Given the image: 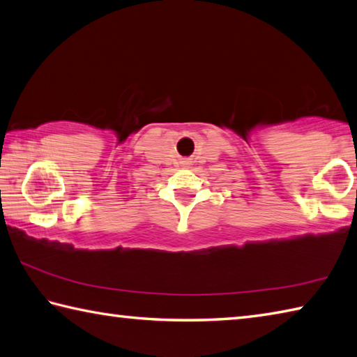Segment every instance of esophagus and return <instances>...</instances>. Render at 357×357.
Masks as SVG:
<instances>
[{"mask_svg": "<svg viewBox=\"0 0 357 357\" xmlns=\"http://www.w3.org/2000/svg\"><path fill=\"white\" fill-rule=\"evenodd\" d=\"M183 165H184V167H187V165H189V162L184 160V162H183Z\"/></svg>", "mask_w": 357, "mask_h": 357, "instance_id": "obj_1", "label": "esophagus"}]
</instances>
